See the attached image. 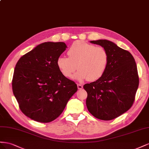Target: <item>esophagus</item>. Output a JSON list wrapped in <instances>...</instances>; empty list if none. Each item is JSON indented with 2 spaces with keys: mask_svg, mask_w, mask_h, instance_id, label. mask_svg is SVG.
<instances>
[{
  "mask_svg": "<svg viewBox=\"0 0 149 149\" xmlns=\"http://www.w3.org/2000/svg\"><path fill=\"white\" fill-rule=\"evenodd\" d=\"M77 88H78V89H79V90H80V89H82L83 88V86H82L81 84H77Z\"/></svg>",
  "mask_w": 149,
  "mask_h": 149,
  "instance_id": "1",
  "label": "esophagus"
}]
</instances>
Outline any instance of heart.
Instances as JSON below:
<instances>
[{"instance_id": "1", "label": "heart", "mask_w": 149, "mask_h": 149, "mask_svg": "<svg viewBox=\"0 0 149 149\" xmlns=\"http://www.w3.org/2000/svg\"><path fill=\"white\" fill-rule=\"evenodd\" d=\"M67 54L69 57L61 56L56 61L58 69L67 78L72 77L77 67L75 79L94 82L102 77L107 69L109 54L102 47L77 40L72 44Z\"/></svg>"}]
</instances>
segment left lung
I'll return each mask as SVG.
<instances>
[{"label":"left lung","mask_w":149,"mask_h":149,"mask_svg":"<svg viewBox=\"0 0 149 149\" xmlns=\"http://www.w3.org/2000/svg\"><path fill=\"white\" fill-rule=\"evenodd\" d=\"M107 51V69L100 79L86 84V105L93 116L103 120L114 119L132 106L139 84L135 59L129 51L107 40L91 41Z\"/></svg>","instance_id":"obj_1"}]
</instances>
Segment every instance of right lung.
Instances as JSON below:
<instances>
[{
	"label": "right lung",
	"instance_id": "1",
	"mask_svg": "<svg viewBox=\"0 0 149 149\" xmlns=\"http://www.w3.org/2000/svg\"><path fill=\"white\" fill-rule=\"evenodd\" d=\"M66 48L64 42H44L17 63L12 91L21 111L33 120H54L77 91V84L63 76L57 66V59Z\"/></svg>",
	"mask_w": 149,
	"mask_h": 149
}]
</instances>
